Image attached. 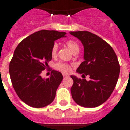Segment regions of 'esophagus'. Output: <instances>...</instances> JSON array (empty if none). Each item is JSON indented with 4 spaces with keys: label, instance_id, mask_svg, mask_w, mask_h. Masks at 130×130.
Returning <instances> with one entry per match:
<instances>
[{
    "label": "esophagus",
    "instance_id": "obj_1",
    "mask_svg": "<svg viewBox=\"0 0 130 130\" xmlns=\"http://www.w3.org/2000/svg\"><path fill=\"white\" fill-rule=\"evenodd\" d=\"M63 77H64V78L67 77V76H69L68 75H67V74H63Z\"/></svg>",
    "mask_w": 130,
    "mask_h": 130
}]
</instances>
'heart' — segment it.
I'll return each mask as SVG.
<instances>
[{
  "label": "heart",
  "instance_id": "b5f03b06",
  "mask_svg": "<svg viewBox=\"0 0 130 130\" xmlns=\"http://www.w3.org/2000/svg\"><path fill=\"white\" fill-rule=\"evenodd\" d=\"M65 44L70 49L73 54H76L80 50V47L77 42L74 40H68L65 42ZM58 51V44L54 43L51 49V55L52 57H56ZM55 67L57 70L63 73H68L71 71V67L67 63L63 62H58L55 65Z\"/></svg>",
  "mask_w": 130,
  "mask_h": 130
}]
</instances>
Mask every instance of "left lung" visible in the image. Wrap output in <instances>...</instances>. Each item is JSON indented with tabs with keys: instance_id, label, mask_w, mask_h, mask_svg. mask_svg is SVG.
<instances>
[{
	"instance_id": "left-lung-1",
	"label": "left lung",
	"mask_w": 130,
	"mask_h": 130,
	"mask_svg": "<svg viewBox=\"0 0 130 130\" xmlns=\"http://www.w3.org/2000/svg\"><path fill=\"white\" fill-rule=\"evenodd\" d=\"M70 34L84 46L83 61L76 72L82 76H90V80L71 75L73 85L72 98L79 105L96 107L105 102L117 85L120 65L114 50L107 42L89 31H75Z\"/></svg>"
}]
</instances>
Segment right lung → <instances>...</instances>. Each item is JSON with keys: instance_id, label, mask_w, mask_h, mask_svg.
I'll return each instance as SVG.
<instances>
[{"instance_id": "1", "label": "right lung", "mask_w": 130, "mask_h": 130, "mask_svg": "<svg viewBox=\"0 0 130 130\" xmlns=\"http://www.w3.org/2000/svg\"><path fill=\"white\" fill-rule=\"evenodd\" d=\"M65 35V32L41 30L24 38L15 48L9 73L17 95L28 105L41 108L54 101L63 75L53 70L50 77L44 79L40 74L52 60L54 41Z\"/></svg>"}]
</instances>
